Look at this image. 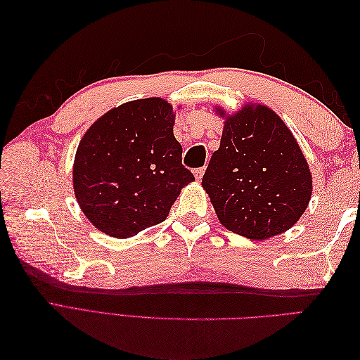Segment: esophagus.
Masks as SVG:
<instances>
[{
  "instance_id": "34e87169",
  "label": "esophagus",
  "mask_w": 360,
  "mask_h": 360,
  "mask_svg": "<svg viewBox=\"0 0 360 360\" xmlns=\"http://www.w3.org/2000/svg\"><path fill=\"white\" fill-rule=\"evenodd\" d=\"M193 174H195V179H197L198 181H201V179L204 176V168H197V169L193 171Z\"/></svg>"
}]
</instances>
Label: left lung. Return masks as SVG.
Wrapping results in <instances>:
<instances>
[{
    "label": "left lung",
    "mask_w": 360,
    "mask_h": 360,
    "mask_svg": "<svg viewBox=\"0 0 360 360\" xmlns=\"http://www.w3.org/2000/svg\"><path fill=\"white\" fill-rule=\"evenodd\" d=\"M202 188L226 230L264 240L300 219L311 200L312 177L279 115L264 105H246L226 117Z\"/></svg>",
    "instance_id": "1"
}]
</instances>
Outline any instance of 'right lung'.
<instances>
[{
    "label": "right lung",
    "mask_w": 360,
    "mask_h": 360,
    "mask_svg": "<svg viewBox=\"0 0 360 360\" xmlns=\"http://www.w3.org/2000/svg\"><path fill=\"white\" fill-rule=\"evenodd\" d=\"M172 106L148 97L108 111L86 130L73 163L75 197L102 233L127 238L167 219L181 188L195 180L181 165Z\"/></svg>",
    "instance_id": "obj_1"
}]
</instances>
